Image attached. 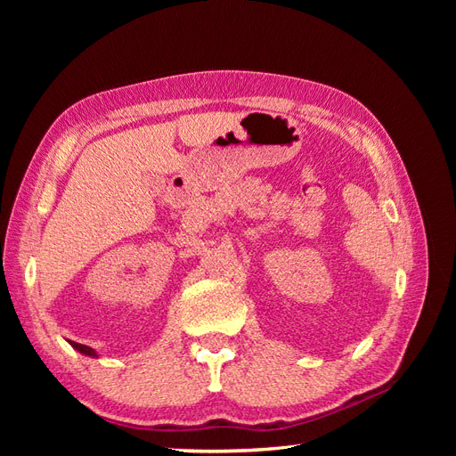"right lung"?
Instances as JSON below:
<instances>
[{"label": "right lung", "instance_id": "obj_1", "mask_svg": "<svg viewBox=\"0 0 456 456\" xmlns=\"http://www.w3.org/2000/svg\"><path fill=\"white\" fill-rule=\"evenodd\" d=\"M70 346H72V348H76L79 354H84V355H89V357H99V354H96L93 348L86 346V344H77V342H72V340H70Z\"/></svg>", "mask_w": 456, "mask_h": 456}]
</instances>
